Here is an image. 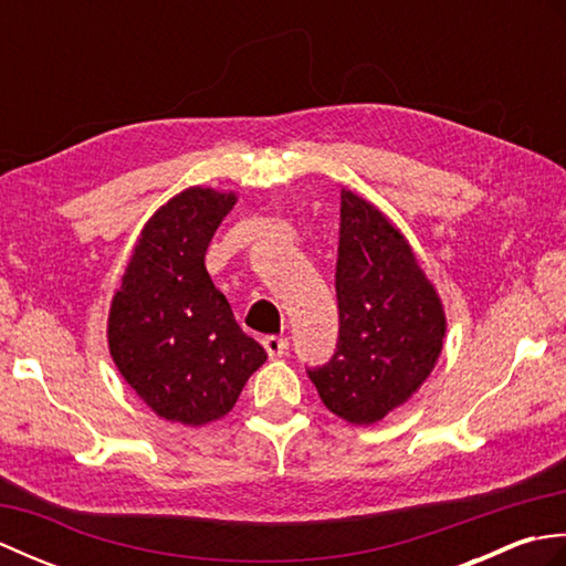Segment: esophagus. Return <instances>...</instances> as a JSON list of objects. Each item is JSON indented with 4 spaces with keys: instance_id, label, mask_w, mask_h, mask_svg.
Returning a JSON list of instances; mask_svg holds the SVG:
<instances>
[{
    "instance_id": "esophagus-1",
    "label": "esophagus",
    "mask_w": 566,
    "mask_h": 566,
    "mask_svg": "<svg viewBox=\"0 0 566 566\" xmlns=\"http://www.w3.org/2000/svg\"><path fill=\"white\" fill-rule=\"evenodd\" d=\"M262 345H264V350H268L270 359L282 357L286 353V347H290V343H286L284 338H276V335H270V338H264Z\"/></svg>"
}]
</instances>
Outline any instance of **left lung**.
Returning a JSON list of instances; mask_svg holds the SVG:
<instances>
[{"instance_id": "1", "label": "left lung", "mask_w": 566, "mask_h": 566, "mask_svg": "<svg viewBox=\"0 0 566 566\" xmlns=\"http://www.w3.org/2000/svg\"><path fill=\"white\" fill-rule=\"evenodd\" d=\"M335 270L338 350L328 365L308 369V379L331 413L371 426L423 387L442 353L448 318L406 235L345 187Z\"/></svg>"}]
</instances>
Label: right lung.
Returning <instances> with one entry per match:
<instances>
[{"label":"right lung","instance_id":"right-lung-1","mask_svg":"<svg viewBox=\"0 0 566 566\" xmlns=\"http://www.w3.org/2000/svg\"><path fill=\"white\" fill-rule=\"evenodd\" d=\"M235 191L187 187L143 226L112 296L116 369L155 416L207 426L235 406L268 353L235 323L207 272V248Z\"/></svg>","mask_w":566,"mask_h":566}]
</instances>
